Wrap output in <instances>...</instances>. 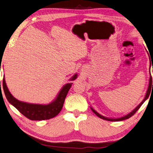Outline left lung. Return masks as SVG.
<instances>
[{
    "mask_svg": "<svg viewBox=\"0 0 153 153\" xmlns=\"http://www.w3.org/2000/svg\"><path fill=\"white\" fill-rule=\"evenodd\" d=\"M147 53H148V52H147ZM148 54H149V53H148ZM149 59H150V63H151V58H150V56H149ZM152 70H153V68H152ZM151 85H152V77H151V73H150V77H149V83L148 89H147V91H146L145 96L144 99H143V100L138 105H137V106L135 107V108H134V109L132 111H131L130 113H128V114H127V115H125L123 116V117H117V118L107 117H105V116H103V115H101V114H100V113H99L97 111H95L94 108H93V107H90V108H91V109L92 110V111L94 112L95 115H96L97 116H98L100 118L102 119H104V120L110 121H119L125 120V119H128L129 117H131L132 116V115H133L134 114V113H136V111H137V110H138V109L140 108V106H141L143 104V103H144L145 101L149 98V95L151 94V88H152ZM152 85H153V82H152Z\"/></svg>",
    "mask_w": 153,
    "mask_h": 153,
    "instance_id": "left-lung-1",
    "label": "left lung"
}]
</instances>
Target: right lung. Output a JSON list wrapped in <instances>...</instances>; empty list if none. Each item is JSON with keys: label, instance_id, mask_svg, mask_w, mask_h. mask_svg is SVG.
Returning a JSON list of instances; mask_svg holds the SVG:
<instances>
[{"label": "right lung", "instance_id": "obj_1", "mask_svg": "<svg viewBox=\"0 0 153 153\" xmlns=\"http://www.w3.org/2000/svg\"><path fill=\"white\" fill-rule=\"evenodd\" d=\"M77 74H75L70 79V82L76 79ZM73 83H68L62 87L57 94L56 98L48 104H36L24 102L15 98L7 88L4 77L2 82L3 89L8 102L16 108L27 118L34 121H41L50 119L56 117L62 110L65 97Z\"/></svg>", "mask_w": 153, "mask_h": 153}]
</instances>
